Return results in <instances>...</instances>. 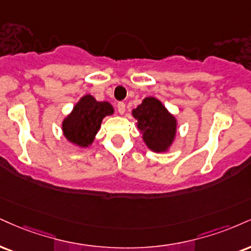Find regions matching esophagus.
Listing matches in <instances>:
<instances>
[{
	"mask_svg": "<svg viewBox=\"0 0 251 251\" xmlns=\"http://www.w3.org/2000/svg\"><path fill=\"white\" fill-rule=\"evenodd\" d=\"M117 108H118V112H119L120 114L125 113V111H126V105H125V102H123V101L118 102V104H117Z\"/></svg>",
	"mask_w": 251,
	"mask_h": 251,
	"instance_id": "esophagus-1",
	"label": "esophagus"
}]
</instances>
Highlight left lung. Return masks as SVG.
I'll return each mask as SVG.
<instances>
[{
    "label": "left lung",
    "instance_id": "left-lung-1",
    "mask_svg": "<svg viewBox=\"0 0 251 251\" xmlns=\"http://www.w3.org/2000/svg\"><path fill=\"white\" fill-rule=\"evenodd\" d=\"M143 139L153 152H167L176 135V119L168 112L162 102L154 97L145 98L132 111Z\"/></svg>",
    "mask_w": 251,
    "mask_h": 251
}]
</instances>
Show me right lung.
Wrapping results in <instances>:
<instances>
[{
	"instance_id": "right-lung-1",
	"label": "right lung",
	"mask_w": 251,
	"mask_h": 251,
	"mask_svg": "<svg viewBox=\"0 0 251 251\" xmlns=\"http://www.w3.org/2000/svg\"><path fill=\"white\" fill-rule=\"evenodd\" d=\"M113 106L107 101H97L85 95L74 106L72 112L63 120L62 129L66 140L79 147H89L95 140L101 122L113 114Z\"/></svg>"
}]
</instances>
